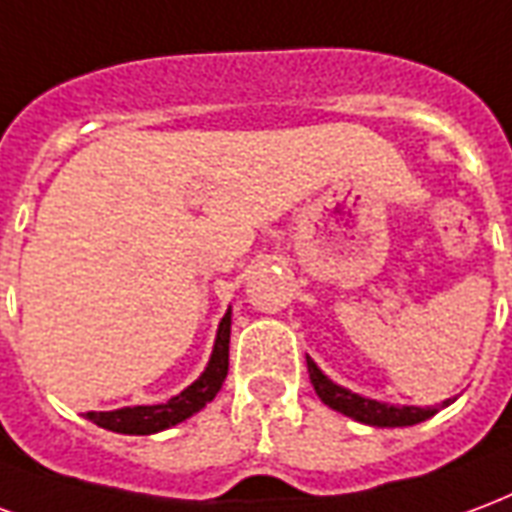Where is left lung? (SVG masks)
Segmentation results:
<instances>
[{
    "instance_id": "left-lung-1",
    "label": "left lung",
    "mask_w": 512,
    "mask_h": 512,
    "mask_svg": "<svg viewBox=\"0 0 512 512\" xmlns=\"http://www.w3.org/2000/svg\"><path fill=\"white\" fill-rule=\"evenodd\" d=\"M308 374H311V384L316 395L322 398L324 404L335 409V412L346 414V417H354L365 425H379V428H398V425H414L428 420L431 414H436V406H428V409H420V406H393L382 404V401H371V398H363V395L352 393L346 387H338L335 382H330L327 376L316 368L311 357H308ZM450 401H445L442 406H447Z\"/></svg>"
}]
</instances>
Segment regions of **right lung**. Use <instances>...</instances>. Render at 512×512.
<instances>
[{
    "label": "right lung",
    "instance_id": "right-lung-1",
    "mask_svg": "<svg viewBox=\"0 0 512 512\" xmlns=\"http://www.w3.org/2000/svg\"><path fill=\"white\" fill-rule=\"evenodd\" d=\"M229 335L231 311L220 319L218 338H215V349H212L207 371L190 384L188 390L174 395L166 404L125 406V409H117V412H87L84 417L98 423L100 428L117 431V434H158V431H166L171 425L188 420L190 414H196L210 404L212 398L218 395L226 374H229Z\"/></svg>",
    "mask_w": 512,
    "mask_h": 512
}]
</instances>
